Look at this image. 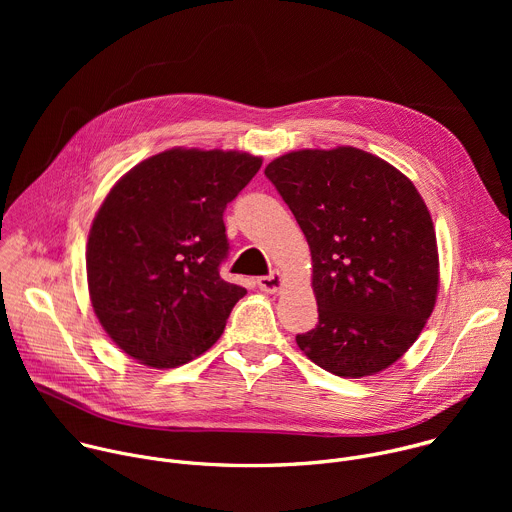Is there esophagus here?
<instances>
[{"instance_id":"34e87169","label":"esophagus","mask_w":512,"mask_h":512,"mask_svg":"<svg viewBox=\"0 0 512 512\" xmlns=\"http://www.w3.org/2000/svg\"><path fill=\"white\" fill-rule=\"evenodd\" d=\"M257 283L263 291H267V294H277V291L283 287V275L279 271H271L269 275L259 277Z\"/></svg>"}]
</instances>
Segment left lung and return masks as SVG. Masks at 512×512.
<instances>
[{
  "label": "left lung",
  "instance_id": "left-lung-1",
  "mask_svg": "<svg viewBox=\"0 0 512 512\" xmlns=\"http://www.w3.org/2000/svg\"><path fill=\"white\" fill-rule=\"evenodd\" d=\"M265 176L312 253L318 324L296 336L298 346L346 379L391 367L421 334L440 287L435 231L417 188L350 145L289 152Z\"/></svg>",
  "mask_w": 512,
  "mask_h": 512
}]
</instances>
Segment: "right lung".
I'll return each mask as SVG.
<instances>
[{
	"mask_svg": "<svg viewBox=\"0 0 512 512\" xmlns=\"http://www.w3.org/2000/svg\"><path fill=\"white\" fill-rule=\"evenodd\" d=\"M261 162L174 148L111 188L89 233L87 279L101 326L125 354L174 369L221 338L247 294L218 273L229 253L223 214Z\"/></svg>",
	"mask_w": 512,
	"mask_h": 512,
	"instance_id": "1",
	"label": "right lung"
}]
</instances>
